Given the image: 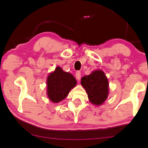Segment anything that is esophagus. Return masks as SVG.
<instances>
[{
	"label": "esophagus",
	"mask_w": 148,
	"mask_h": 148,
	"mask_svg": "<svg viewBox=\"0 0 148 148\" xmlns=\"http://www.w3.org/2000/svg\"><path fill=\"white\" fill-rule=\"evenodd\" d=\"M75 76H76V78L77 80H80V78H81V72L80 71H77L75 73Z\"/></svg>",
	"instance_id": "esophagus-1"
}]
</instances>
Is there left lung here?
<instances>
[{
	"label": "left lung",
	"instance_id": "left-lung-1",
	"mask_svg": "<svg viewBox=\"0 0 148 148\" xmlns=\"http://www.w3.org/2000/svg\"><path fill=\"white\" fill-rule=\"evenodd\" d=\"M81 84L90 103L94 105H102L108 97L109 82L103 71H95L89 75L83 77Z\"/></svg>",
	"mask_w": 148,
	"mask_h": 148
}]
</instances>
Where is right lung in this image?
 <instances>
[{"instance_id": "right-lung-1", "label": "right lung", "mask_w": 148, "mask_h": 148, "mask_svg": "<svg viewBox=\"0 0 148 148\" xmlns=\"http://www.w3.org/2000/svg\"><path fill=\"white\" fill-rule=\"evenodd\" d=\"M77 84L73 75L64 72L60 66H57L47 79V94L53 103H59L67 97L72 88Z\"/></svg>"}]
</instances>
